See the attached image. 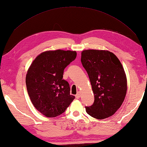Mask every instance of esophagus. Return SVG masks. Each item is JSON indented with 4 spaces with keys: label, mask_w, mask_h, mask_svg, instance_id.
<instances>
[{
    "label": "esophagus",
    "mask_w": 147,
    "mask_h": 147,
    "mask_svg": "<svg viewBox=\"0 0 147 147\" xmlns=\"http://www.w3.org/2000/svg\"><path fill=\"white\" fill-rule=\"evenodd\" d=\"M75 96H76V99H78V98H80V96H81V94H80V92H78L77 93V94H76Z\"/></svg>",
    "instance_id": "34e87169"
}]
</instances>
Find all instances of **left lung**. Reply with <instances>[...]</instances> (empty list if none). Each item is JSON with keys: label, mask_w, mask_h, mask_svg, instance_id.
<instances>
[{"label": "left lung", "mask_w": 147, "mask_h": 147, "mask_svg": "<svg viewBox=\"0 0 147 147\" xmlns=\"http://www.w3.org/2000/svg\"><path fill=\"white\" fill-rule=\"evenodd\" d=\"M81 62L94 95L92 105L85 107L87 113L98 119L113 116L122 105L127 90L121 62L114 53L95 49L83 51Z\"/></svg>", "instance_id": "left-lung-1"}]
</instances>
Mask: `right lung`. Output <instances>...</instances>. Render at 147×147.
<instances>
[{
    "instance_id": "add662e5",
    "label": "right lung",
    "mask_w": 147,
    "mask_h": 147,
    "mask_svg": "<svg viewBox=\"0 0 147 147\" xmlns=\"http://www.w3.org/2000/svg\"><path fill=\"white\" fill-rule=\"evenodd\" d=\"M76 57V51H48L39 55L29 67L26 77L29 96L36 109L46 117L62 114L75 98L70 94L63 74Z\"/></svg>"
}]
</instances>
